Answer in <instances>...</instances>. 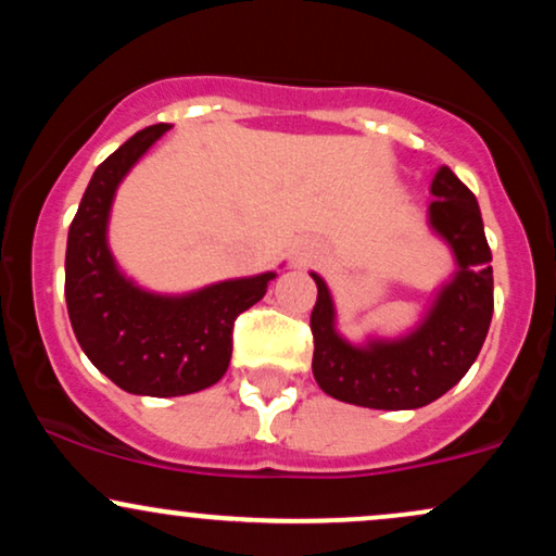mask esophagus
Here are the masks:
<instances>
[{"label": "esophagus", "instance_id": "esophagus-1", "mask_svg": "<svg viewBox=\"0 0 556 556\" xmlns=\"http://www.w3.org/2000/svg\"><path fill=\"white\" fill-rule=\"evenodd\" d=\"M292 258H295L298 266H305V264H311V261L316 258V251H314V248H298V251L292 253Z\"/></svg>", "mask_w": 556, "mask_h": 556}]
</instances>
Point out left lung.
Returning <instances> with one entry per match:
<instances>
[{
    "label": "left lung",
    "mask_w": 556,
    "mask_h": 556,
    "mask_svg": "<svg viewBox=\"0 0 556 556\" xmlns=\"http://www.w3.org/2000/svg\"><path fill=\"white\" fill-rule=\"evenodd\" d=\"M429 222L450 242L457 271L433 300L429 316L402 340L344 342L334 329V303L318 274L311 311L314 376L329 397L374 410H413L439 400L468 374L494 314V271L481 208L450 167L433 175Z\"/></svg>",
    "instance_id": "left-lung-1"
}]
</instances>
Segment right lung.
<instances>
[{"mask_svg": "<svg viewBox=\"0 0 556 556\" xmlns=\"http://www.w3.org/2000/svg\"><path fill=\"white\" fill-rule=\"evenodd\" d=\"M172 125L125 140L93 172L67 235L65 300L83 353L119 389L177 397L216 384L232 358L235 318L264 298L274 271L227 279L190 295L140 290L114 266L106 222L114 190Z\"/></svg>", "mask_w": 556, "mask_h": 556, "instance_id": "add662e5", "label": "right lung"}]
</instances>
